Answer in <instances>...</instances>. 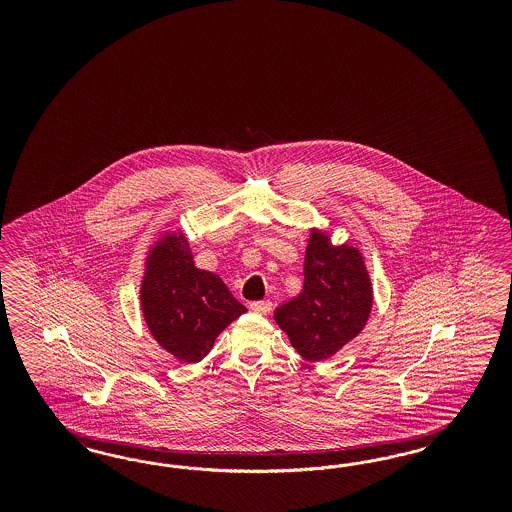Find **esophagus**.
I'll use <instances>...</instances> for the list:
<instances>
[{
  "mask_svg": "<svg viewBox=\"0 0 512 512\" xmlns=\"http://www.w3.org/2000/svg\"><path fill=\"white\" fill-rule=\"evenodd\" d=\"M249 308H251V311H255V313L266 315L268 311L272 310V302L270 300H257V302H251Z\"/></svg>",
  "mask_w": 512,
  "mask_h": 512,
  "instance_id": "1",
  "label": "esophagus"
}]
</instances>
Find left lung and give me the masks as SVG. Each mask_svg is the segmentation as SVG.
Instances as JSON below:
<instances>
[{
    "mask_svg": "<svg viewBox=\"0 0 512 512\" xmlns=\"http://www.w3.org/2000/svg\"><path fill=\"white\" fill-rule=\"evenodd\" d=\"M373 304L364 257L349 244L332 246L325 231L311 229L302 293L279 306L274 319L300 357L321 362L357 338Z\"/></svg>",
    "mask_w": 512,
    "mask_h": 512,
    "instance_id": "left-lung-1",
    "label": "left lung"
}]
</instances>
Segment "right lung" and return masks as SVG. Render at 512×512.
Wrapping results in <instances>:
<instances>
[{
    "label": "right lung",
    "instance_id": "right-lung-1",
    "mask_svg": "<svg viewBox=\"0 0 512 512\" xmlns=\"http://www.w3.org/2000/svg\"><path fill=\"white\" fill-rule=\"evenodd\" d=\"M140 310L154 340L187 364L206 357L217 336L248 311L223 279L195 266L182 231L163 234L148 251Z\"/></svg>",
    "mask_w": 512,
    "mask_h": 512
}]
</instances>
